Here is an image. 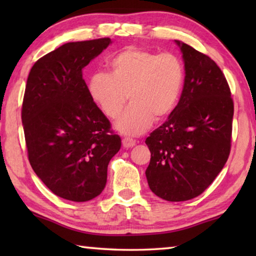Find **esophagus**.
I'll return each instance as SVG.
<instances>
[{
  "instance_id": "obj_1",
  "label": "esophagus",
  "mask_w": 256,
  "mask_h": 256,
  "mask_svg": "<svg viewBox=\"0 0 256 256\" xmlns=\"http://www.w3.org/2000/svg\"><path fill=\"white\" fill-rule=\"evenodd\" d=\"M122 144H123V146H124V148H126V149H128V148H133L134 146H136V140H133V138H124L123 140H122Z\"/></svg>"
}]
</instances>
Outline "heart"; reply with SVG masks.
Wrapping results in <instances>:
<instances>
[{"label":"heart","mask_w":256,"mask_h":256,"mask_svg":"<svg viewBox=\"0 0 256 256\" xmlns=\"http://www.w3.org/2000/svg\"><path fill=\"white\" fill-rule=\"evenodd\" d=\"M108 68L110 73L89 78L88 94L110 118H118L130 98L131 106L115 122L118 132L138 136L174 110L184 84V68L176 55L128 47Z\"/></svg>","instance_id":"heart-1"}]
</instances>
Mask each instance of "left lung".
Wrapping results in <instances>:
<instances>
[{
    "label": "left lung",
    "instance_id": "left-lung-1",
    "mask_svg": "<svg viewBox=\"0 0 256 256\" xmlns=\"http://www.w3.org/2000/svg\"><path fill=\"white\" fill-rule=\"evenodd\" d=\"M175 42L184 60L183 92L168 120L146 138L149 188L170 202L200 196L222 172L230 152L234 116L230 89L214 60Z\"/></svg>",
    "mask_w": 256,
    "mask_h": 256
}]
</instances>
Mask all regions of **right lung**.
<instances>
[{"label":"right lung","instance_id":"add662e5","mask_svg":"<svg viewBox=\"0 0 256 256\" xmlns=\"http://www.w3.org/2000/svg\"><path fill=\"white\" fill-rule=\"evenodd\" d=\"M110 44V38L68 42L38 60L28 76L21 118L29 162L55 196L68 201L102 192L108 164L122 144L82 78Z\"/></svg>","mask_w":256,"mask_h":256}]
</instances>
